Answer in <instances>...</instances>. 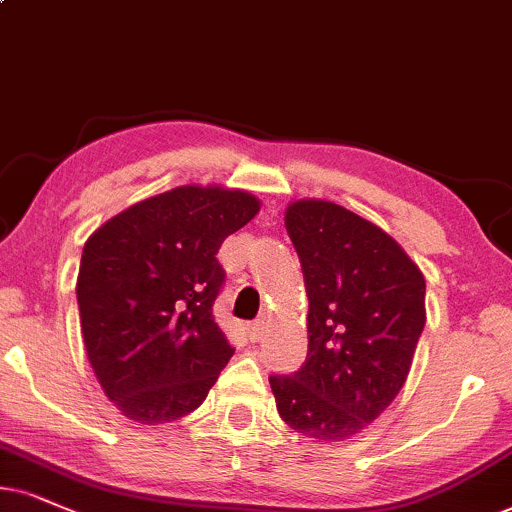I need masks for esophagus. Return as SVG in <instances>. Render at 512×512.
Segmentation results:
<instances>
[{"mask_svg":"<svg viewBox=\"0 0 512 512\" xmlns=\"http://www.w3.org/2000/svg\"><path fill=\"white\" fill-rule=\"evenodd\" d=\"M245 333H248V338L252 340V342H257V340H262V335H264V321H250L248 326H245Z\"/></svg>","mask_w":512,"mask_h":512,"instance_id":"esophagus-1","label":"esophagus"}]
</instances>
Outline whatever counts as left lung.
<instances>
[{
	"instance_id": "8db88e82",
	"label": "left lung",
	"mask_w": 512,
	"mask_h": 512,
	"mask_svg": "<svg viewBox=\"0 0 512 512\" xmlns=\"http://www.w3.org/2000/svg\"><path fill=\"white\" fill-rule=\"evenodd\" d=\"M286 229L309 297V349L295 373L269 375L276 409L302 435L349 439L406 383L425 278L383 229L328 200H297Z\"/></svg>"
}]
</instances>
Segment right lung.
Masks as SVG:
<instances>
[{"label":"right lung","mask_w":512,"mask_h":512,"mask_svg":"<svg viewBox=\"0 0 512 512\" xmlns=\"http://www.w3.org/2000/svg\"><path fill=\"white\" fill-rule=\"evenodd\" d=\"M257 210L245 191L179 186L120 212L84 243V347L106 397L129 420L184 418L234 357L212 316L226 281L217 252Z\"/></svg>","instance_id":"obj_1"}]
</instances>
